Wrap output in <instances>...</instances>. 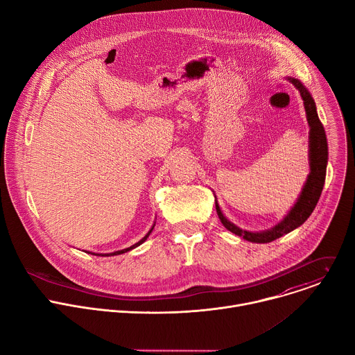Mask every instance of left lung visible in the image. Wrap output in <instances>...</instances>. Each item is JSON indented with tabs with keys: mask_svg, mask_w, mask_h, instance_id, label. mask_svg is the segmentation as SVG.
Here are the masks:
<instances>
[{
	"mask_svg": "<svg viewBox=\"0 0 355 355\" xmlns=\"http://www.w3.org/2000/svg\"><path fill=\"white\" fill-rule=\"evenodd\" d=\"M288 81H291L296 89L300 92V96L303 99V107L306 111V119L309 123V166L311 173L308 175V180L302 188V192L295 202V205L291 208V211L286 214V216L274 227L263 232H248L243 230L234 223H232L220 211L218 200L215 199L216 212L223 223V226L234 233L236 236L243 237L247 241L251 243H270L275 239H279L281 236L292 232L293 229L299 227L300 225L305 223L308 218L312 215L313 209L318 205V200L320 198V193L323 191L324 178H326V167L329 160V151H327V139L324 128L318 116L315 99L312 98L311 92L306 89L299 80L286 77Z\"/></svg>",
	"mask_w": 355,
	"mask_h": 355,
	"instance_id": "1",
	"label": "left lung"
}]
</instances>
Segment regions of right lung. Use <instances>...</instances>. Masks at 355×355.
I'll return each mask as SVG.
<instances>
[{
  "label": "right lung",
  "mask_w": 355,
  "mask_h": 355,
  "mask_svg": "<svg viewBox=\"0 0 355 355\" xmlns=\"http://www.w3.org/2000/svg\"><path fill=\"white\" fill-rule=\"evenodd\" d=\"M155 229V225L151 226V229L147 232V234L141 239V240H139L136 244H133V245H130V247H128V248H123V250H118V251H114V252H110V254H95V252H89V251H87L88 254H94V256H107V257H110V256H118V254H123V252H126V251H130L132 248H135V247H137V245H140L141 243H144L146 240H147V237L150 236V233H151V230Z\"/></svg>",
  "instance_id": "right-lung-1"
}]
</instances>
